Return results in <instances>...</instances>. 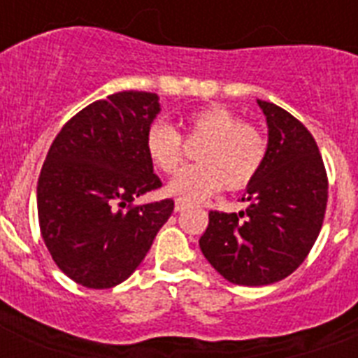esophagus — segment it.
I'll return each instance as SVG.
<instances>
[{"instance_id":"1","label":"esophagus","mask_w":358,"mask_h":358,"mask_svg":"<svg viewBox=\"0 0 358 358\" xmlns=\"http://www.w3.org/2000/svg\"><path fill=\"white\" fill-rule=\"evenodd\" d=\"M185 208H187V202H184V201H176L174 202V212H184Z\"/></svg>"}]
</instances>
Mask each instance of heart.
<instances>
[{
	"label": "heart",
	"instance_id": "b5f03b06",
	"mask_svg": "<svg viewBox=\"0 0 358 358\" xmlns=\"http://www.w3.org/2000/svg\"><path fill=\"white\" fill-rule=\"evenodd\" d=\"M187 143H202L196 150V167L184 169L169 182L167 193L184 202L204 201L224 185L241 189L249 185L266 159V141L256 128L241 124L239 117L223 106H206L182 119ZM145 150L152 165L165 174L178 171L184 159V143L165 120L146 129Z\"/></svg>",
	"mask_w": 358,
	"mask_h": 358
}]
</instances>
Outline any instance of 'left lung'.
<instances>
[{
	"label": "left lung",
	"instance_id": "left-lung-1",
	"mask_svg": "<svg viewBox=\"0 0 358 358\" xmlns=\"http://www.w3.org/2000/svg\"><path fill=\"white\" fill-rule=\"evenodd\" d=\"M267 124L264 165L245 187V212H210L199 245L215 271L239 286H267L297 269L316 243L327 174L310 131L288 111L256 100Z\"/></svg>",
	"mask_w": 358,
	"mask_h": 358
}]
</instances>
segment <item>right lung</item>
Instances as JSON below:
<instances>
[{
	"label": "right lung",
	"mask_w": 358,
	"mask_h": 358,
	"mask_svg": "<svg viewBox=\"0 0 358 358\" xmlns=\"http://www.w3.org/2000/svg\"><path fill=\"white\" fill-rule=\"evenodd\" d=\"M159 111L154 92H115L81 109L50 146L36 185L42 239L85 288L124 282L173 213L171 199L122 210L162 185L145 150Z\"/></svg>",
	"instance_id": "obj_1"
}]
</instances>
